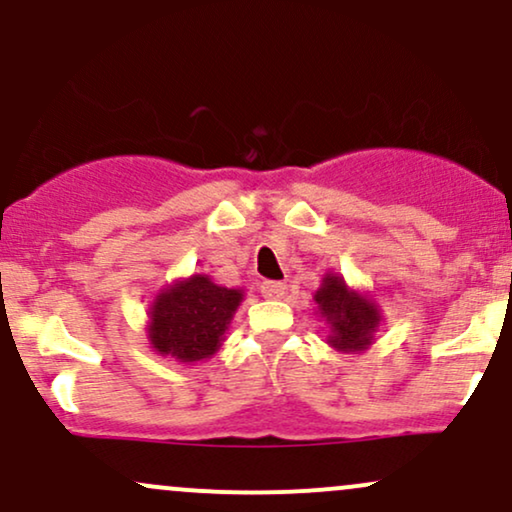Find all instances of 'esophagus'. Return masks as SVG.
<instances>
[{
	"label": "esophagus",
	"mask_w": 512,
	"mask_h": 512,
	"mask_svg": "<svg viewBox=\"0 0 512 512\" xmlns=\"http://www.w3.org/2000/svg\"><path fill=\"white\" fill-rule=\"evenodd\" d=\"M260 291L265 299H282L286 294V284L282 282H262L260 284Z\"/></svg>",
	"instance_id": "obj_1"
}]
</instances>
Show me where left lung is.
Masks as SVG:
<instances>
[{
    "label": "left lung",
    "mask_w": 512,
    "mask_h": 512,
    "mask_svg": "<svg viewBox=\"0 0 512 512\" xmlns=\"http://www.w3.org/2000/svg\"><path fill=\"white\" fill-rule=\"evenodd\" d=\"M313 299L320 318L330 325V347L338 352H362L372 345L381 323V313L372 299L352 291L338 274H325Z\"/></svg>",
    "instance_id": "obj_1"
}]
</instances>
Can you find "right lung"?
<instances>
[{"instance_id":"right-lung-1","label":"right lung","mask_w":512,"mask_h":512,"mask_svg":"<svg viewBox=\"0 0 512 512\" xmlns=\"http://www.w3.org/2000/svg\"><path fill=\"white\" fill-rule=\"evenodd\" d=\"M243 291L211 282L209 274H192L155 296L150 308L148 340L162 357L192 364L216 355L223 345Z\"/></svg>"}]
</instances>
